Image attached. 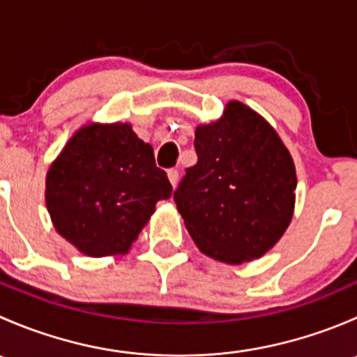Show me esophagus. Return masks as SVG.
I'll use <instances>...</instances> for the list:
<instances>
[{"label": "esophagus", "mask_w": 357, "mask_h": 357, "mask_svg": "<svg viewBox=\"0 0 357 357\" xmlns=\"http://www.w3.org/2000/svg\"><path fill=\"white\" fill-rule=\"evenodd\" d=\"M167 178H169V181H171L172 186L178 185V181H179L178 169H169V171H167Z\"/></svg>", "instance_id": "1"}]
</instances>
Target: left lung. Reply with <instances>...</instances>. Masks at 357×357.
<instances>
[{
    "instance_id": "1",
    "label": "left lung",
    "mask_w": 357,
    "mask_h": 357,
    "mask_svg": "<svg viewBox=\"0 0 357 357\" xmlns=\"http://www.w3.org/2000/svg\"><path fill=\"white\" fill-rule=\"evenodd\" d=\"M195 165L174 202L205 255L242 264L264 255L289 228L297 176L275 129L252 109L229 102L225 115L195 129Z\"/></svg>"
}]
</instances>
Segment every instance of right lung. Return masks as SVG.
Instances as JSON below:
<instances>
[{"label": "right lung", "instance_id": "add662e5", "mask_svg": "<svg viewBox=\"0 0 357 357\" xmlns=\"http://www.w3.org/2000/svg\"><path fill=\"white\" fill-rule=\"evenodd\" d=\"M172 186L129 124L79 129L46 174L56 231L89 257L126 254Z\"/></svg>", "mask_w": 357, "mask_h": 357}]
</instances>
